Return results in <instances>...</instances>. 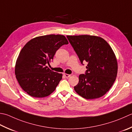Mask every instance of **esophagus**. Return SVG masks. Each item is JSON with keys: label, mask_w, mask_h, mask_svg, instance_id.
<instances>
[{"label": "esophagus", "mask_w": 132, "mask_h": 132, "mask_svg": "<svg viewBox=\"0 0 132 132\" xmlns=\"http://www.w3.org/2000/svg\"><path fill=\"white\" fill-rule=\"evenodd\" d=\"M63 76L66 77V78H69V77H70L71 75L70 74H66V73H64L63 74Z\"/></svg>", "instance_id": "34e87169"}]
</instances>
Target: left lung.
<instances>
[{"instance_id": "obj_1", "label": "left lung", "mask_w": 132, "mask_h": 132, "mask_svg": "<svg viewBox=\"0 0 132 132\" xmlns=\"http://www.w3.org/2000/svg\"><path fill=\"white\" fill-rule=\"evenodd\" d=\"M81 64L87 62L85 74L79 76L74 90L86 99L102 97L109 91L117 74V59L104 39L89 35L67 36Z\"/></svg>"}]
</instances>
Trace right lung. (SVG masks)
<instances>
[{
	"mask_svg": "<svg viewBox=\"0 0 132 132\" xmlns=\"http://www.w3.org/2000/svg\"><path fill=\"white\" fill-rule=\"evenodd\" d=\"M68 43L64 35H47L33 38L26 44L18 57L15 73L20 87L28 94L42 98L55 90L62 74L46 65L56 51Z\"/></svg>",
	"mask_w": 132,
	"mask_h": 132,
	"instance_id": "add662e5",
	"label": "right lung"
}]
</instances>
